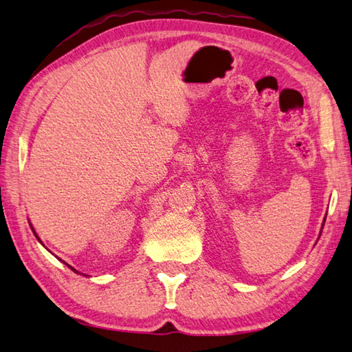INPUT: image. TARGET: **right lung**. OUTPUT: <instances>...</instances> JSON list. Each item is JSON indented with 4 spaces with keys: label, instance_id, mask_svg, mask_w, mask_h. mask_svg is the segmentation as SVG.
Masks as SVG:
<instances>
[{
    "label": "right lung",
    "instance_id": "right-lung-1",
    "mask_svg": "<svg viewBox=\"0 0 352 352\" xmlns=\"http://www.w3.org/2000/svg\"><path fill=\"white\" fill-rule=\"evenodd\" d=\"M35 235H36V234H35ZM36 239H38V237H36ZM67 266H69V265H67ZM69 267H70V270H72V271H75V270H74V267H72V266H69ZM75 272H76V271H75Z\"/></svg>",
    "mask_w": 352,
    "mask_h": 352
}]
</instances>
